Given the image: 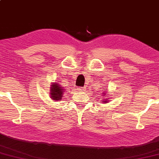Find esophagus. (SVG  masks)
<instances>
[{"label":"esophagus","instance_id":"1","mask_svg":"<svg viewBox=\"0 0 159 159\" xmlns=\"http://www.w3.org/2000/svg\"><path fill=\"white\" fill-rule=\"evenodd\" d=\"M78 90H79L80 92H84V91H85L86 90V86L79 87V88H78Z\"/></svg>","mask_w":159,"mask_h":159}]
</instances>
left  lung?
<instances>
[{"instance_id": "obj_1", "label": "left lung", "mask_w": 159, "mask_h": 159, "mask_svg": "<svg viewBox=\"0 0 159 159\" xmlns=\"http://www.w3.org/2000/svg\"><path fill=\"white\" fill-rule=\"evenodd\" d=\"M104 102H106V101H104Z\"/></svg>"}]
</instances>
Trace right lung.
I'll return each mask as SVG.
<instances>
[{
    "label": "right lung",
    "mask_w": 159,
    "mask_h": 159,
    "mask_svg": "<svg viewBox=\"0 0 159 159\" xmlns=\"http://www.w3.org/2000/svg\"><path fill=\"white\" fill-rule=\"evenodd\" d=\"M51 91V98L53 100L56 101H59L61 100V97H63V89L62 87L60 86V85L57 84L56 83L51 86V89L50 90Z\"/></svg>",
    "instance_id": "obj_1"
}]
</instances>
